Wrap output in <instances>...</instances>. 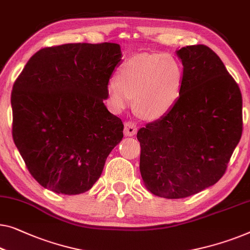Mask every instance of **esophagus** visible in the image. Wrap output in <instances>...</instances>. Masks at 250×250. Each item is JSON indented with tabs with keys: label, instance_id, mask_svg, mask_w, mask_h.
I'll use <instances>...</instances> for the list:
<instances>
[{
	"label": "esophagus",
	"instance_id": "esophagus-1",
	"mask_svg": "<svg viewBox=\"0 0 250 250\" xmlns=\"http://www.w3.org/2000/svg\"><path fill=\"white\" fill-rule=\"evenodd\" d=\"M137 132L136 125L133 122H126L124 124V135L125 136H134Z\"/></svg>",
	"mask_w": 250,
	"mask_h": 250
}]
</instances>
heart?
<instances>
[{
	"mask_svg": "<svg viewBox=\"0 0 250 250\" xmlns=\"http://www.w3.org/2000/svg\"><path fill=\"white\" fill-rule=\"evenodd\" d=\"M184 85V68L171 54H141L123 64L118 78L108 81L113 107L122 110L132 104L140 117L158 121L178 101Z\"/></svg>",
	"mask_w": 250,
	"mask_h": 250,
	"instance_id": "heart-1",
	"label": "heart"
}]
</instances>
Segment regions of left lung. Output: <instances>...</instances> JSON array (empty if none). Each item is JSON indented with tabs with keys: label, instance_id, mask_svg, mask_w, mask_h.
Listing matches in <instances>:
<instances>
[{
	"label": "left lung",
	"instance_id": "obj_1",
	"mask_svg": "<svg viewBox=\"0 0 250 250\" xmlns=\"http://www.w3.org/2000/svg\"><path fill=\"white\" fill-rule=\"evenodd\" d=\"M176 53L184 66L182 95L136 135L144 185L165 198L191 196L218 183L242 133L241 92L221 59L205 45Z\"/></svg>",
	"mask_w": 250,
	"mask_h": 250
}]
</instances>
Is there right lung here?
Here are the masks:
<instances>
[{
	"instance_id": "1",
	"label": "right lung",
	"mask_w": 250,
	"mask_h": 250,
	"mask_svg": "<svg viewBox=\"0 0 250 250\" xmlns=\"http://www.w3.org/2000/svg\"><path fill=\"white\" fill-rule=\"evenodd\" d=\"M121 46L65 44L42 48L13 84L12 135L31 176L57 194L89 190L123 139L121 118L104 100Z\"/></svg>"
}]
</instances>
